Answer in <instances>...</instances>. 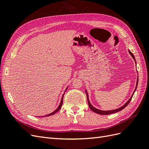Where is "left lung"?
I'll return each mask as SVG.
<instances>
[{"instance_id": "left-lung-1", "label": "left lung", "mask_w": 149, "mask_h": 149, "mask_svg": "<svg viewBox=\"0 0 149 149\" xmlns=\"http://www.w3.org/2000/svg\"><path fill=\"white\" fill-rule=\"evenodd\" d=\"M128 52H129L130 54V55L132 56V58H133V60H135V64H136V61H135V56H134V55H133V53H132L130 51V50H128ZM138 82H139V76H138V77H137V79H136V84L135 89L134 91H133V94H132V95L131 97L129 99V100H128L127 102H126V103H125L123 106H122L121 107H120V108H118V109H116L109 110V111H102V110L98 109H97V108H94L93 106H92V104H91V102H90L89 100V96H88V94H87V91L86 90V95H87V102H88V104H89V106L90 109H91V110H92L93 111H94V113H97V114H102V115H106V114H109L115 113H117V112H118V111H121V110H122V109H123L126 107V106H127L129 104V102H130V101H131V100H132V97H133V94H134V93H135V91H136V89L137 86H138Z\"/></svg>"}]
</instances>
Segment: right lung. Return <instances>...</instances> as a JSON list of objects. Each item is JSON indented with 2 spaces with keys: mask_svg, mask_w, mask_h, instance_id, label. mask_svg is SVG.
<instances>
[{
  "mask_svg": "<svg viewBox=\"0 0 149 149\" xmlns=\"http://www.w3.org/2000/svg\"><path fill=\"white\" fill-rule=\"evenodd\" d=\"M68 89V87H67L66 88V90L65 91H67V89ZM64 93H65V91ZM64 94L65 93H63V94L62 95V100H61V101H60V104H59V106H58V107L53 112H52V113H49V114H47V115H45V116H52V115H53V114H55L57 111H58L60 109V108H61V107H62V104H63V96H64ZM38 117H41V116H38Z\"/></svg>",
  "mask_w": 149,
  "mask_h": 149,
  "instance_id": "obj_1",
  "label": "right lung"
}]
</instances>
